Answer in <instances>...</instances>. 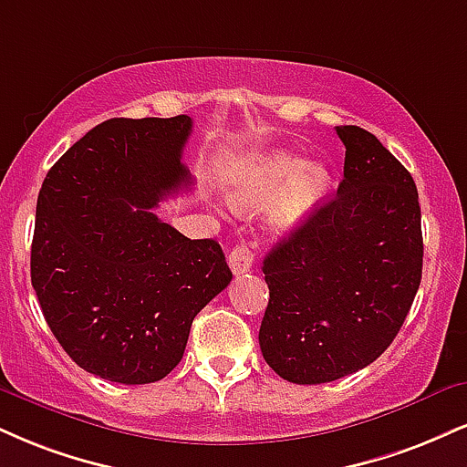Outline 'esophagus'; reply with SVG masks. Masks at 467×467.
Returning <instances> with one entry per match:
<instances>
[{
    "instance_id": "esophagus-1",
    "label": "esophagus",
    "mask_w": 467,
    "mask_h": 467,
    "mask_svg": "<svg viewBox=\"0 0 467 467\" xmlns=\"http://www.w3.org/2000/svg\"><path fill=\"white\" fill-rule=\"evenodd\" d=\"M252 263H254V254L245 244H239L237 248H233L228 256V265L233 269V274H245L252 269Z\"/></svg>"
}]
</instances>
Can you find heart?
<instances>
[{"instance_id":"obj_1","label":"heart","mask_w":467,"mask_h":467,"mask_svg":"<svg viewBox=\"0 0 467 467\" xmlns=\"http://www.w3.org/2000/svg\"><path fill=\"white\" fill-rule=\"evenodd\" d=\"M328 184V171L319 162H305L287 150H267L233 167L228 200L239 213H256L274 200L269 226L287 233L317 209Z\"/></svg>"}]
</instances>
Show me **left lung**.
<instances>
[{
    "mask_svg": "<svg viewBox=\"0 0 467 467\" xmlns=\"http://www.w3.org/2000/svg\"><path fill=\"white\" fill-rule=\"evenodd\" d=\"M344 180L263 261L258 344L280 379L319 385L374 363L422 280V213L402 162L372 132L337 126Z\"/></svg>",
    "mask_w": 467,
    "mask_h": 467,
    "instance_id": "obj_1",
    "label": "left lung"
}]
</instances>
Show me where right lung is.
Here are the masks:
<instances>
[{"instance_id":"obj_1","label":"right lung","mask_w":467,"mask_h":467,"mask_svg":"<svg viewBox=\"0 0 467 467\" xmlns=\"http://www.w3.org/2000/svg\"><path fill=\"white\" fill-rule=\"evenodd\" d=\"M187 115L109 119L47 171L30 276L63 350L123 385L165 379L193 317L233 280L215 239H187L150 209L193 184Z\"/></svg>"}]
</instances>
